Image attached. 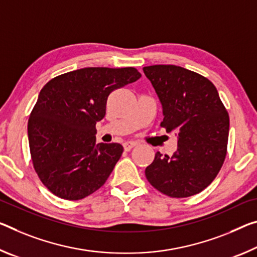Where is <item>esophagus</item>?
Instances as JSON below:
<instances>
[{
    "label": "esophagus",
    "mask_w": 257,
    "mask_h": 257,
    "mask_svg": "<svg viewBox=\"0 0 257 257\" xmlns=\"http://www.w3.org/2000/svg\"><path fill=\"white\" fill-rule=\"evenodd\" d=\"M137 144H138L137 142L128 141V142H124V143H123V148H124L125 151H129V150H132L133 148H135V146H136Z\"/></svg>",
    "instance_id": "1"
}]
</instances>
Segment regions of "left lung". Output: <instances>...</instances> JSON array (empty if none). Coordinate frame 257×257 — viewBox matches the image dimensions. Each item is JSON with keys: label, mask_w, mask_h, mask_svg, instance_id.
Returning a JSON list of instances; mask_svg holds the SVG:
<instances>
[{"label": "left lung", "mask_w": 257, "mask_h": 257, "mask_svg": "<svg viewBox=\"0 0 257 257\" xmlns=\"http://www.w3.org/2000/svg\"><path fill=\"white\" fill-rule=\"evenodd\" d=\"M161 101L167 133L178 137L172 157L156 153L145 169L154 189L172 198L200 193L217 176L226 157L230 119L215 85L175 65L143 68Z\"/></svg>", "instance_id": "obj_1"}]
</instances>
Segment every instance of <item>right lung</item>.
Instances as JSON below:
<instances>
[{
  "label": "right lung",
  "mask_w": 257,
  "mask_h": 257,
  "mask_svg": "<svg viewBox=\"0 0 257 257\" xmlns=\"http://www.w3.org/2000/svg\"><path fill=\"white\" fill-rule=\"evenodd\" d=\"M141 76L134 67H85L42 88L27 129L34 169L51 193L75 201L105 184L123 148L96 144V123L105 116L109 93Z\"/></svg>",
  "instance_id": "add662e5"
}]
</instances>
